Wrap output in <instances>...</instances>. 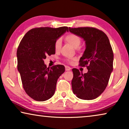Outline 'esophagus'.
<instances>
[{
    "label": "esophagus",
    "instance_id": "34e87169",
    "mask_svg": "<svg viewBox=\"0 0 129 129\" xmlns=\"http://www.w3.org/2000/svg\"><path fill=\"white\" fill-rule=\"evenodd\" d=\"M65 69H66V71H69V70H71V68L68 66H65Z\"/></svg>",
    "mask_w": 129,
    "mask_h": 129
}]
</instances>
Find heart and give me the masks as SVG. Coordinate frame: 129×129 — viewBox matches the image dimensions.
I'll use <instances>...</instances> for the list:
<instances>
[{
	"label": "heart",
	"instance_id": "heart-1",
	"mask_svg": "<svg viewBox=\"0 0 129 129\" xmlns=\"http://www.w3.org/2000/svg\"><path fill=\"white\" fill-rule=\"evenodd\" d=\"M65 39L70 45L75 48H78L80 46L81 44V39L79 36L75 34H69L67 35ZM61 40L59 39L56 40L55 43H54V48L56 50H59L61 47Z\"/></svg>",
	"mask_w": 129,
	"mask_h": 129
}]
</instances>
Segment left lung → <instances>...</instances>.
Wrapping results in <instances>:
<instances>
[{"label": "left lung", "mask_w": 129, "mask_h": 129, "mask_svg": "<svg viewBox=\"0 0 129 129\" xmlns=\"http://www.w3.org/2000/svg\"><path fill=\"white\" fill-rule=\"evenodd\" d=\"M69 31L85 42V50L80 57V66H87L88 72L82 74L73 69V92L83 100H93L103 92L113 72V53L108 37L94 27L69 28Z\"/></svg>", "instance_id": "8db88e82"}]
</instances>
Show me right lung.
Listing matches in <instances>:
<instances>
[{"label":"right lung","mask_w":129,"mask_h":129,"mask_svg":"<svg viewBox=\"0 0 129 129\" xmlns=\"http://www.w3.org/2000/svg\"><path fill=\"white\" fill-rule=\"evenodd\" d=\"M68 27H39L27 31L17 50V70L26 93L36 101L43 102L54 94L58 78L64 73L63 65L47 68L46 56L55 54L54 43Z\"/></svg>","instance_id":"obj_1"}]
</instances>
